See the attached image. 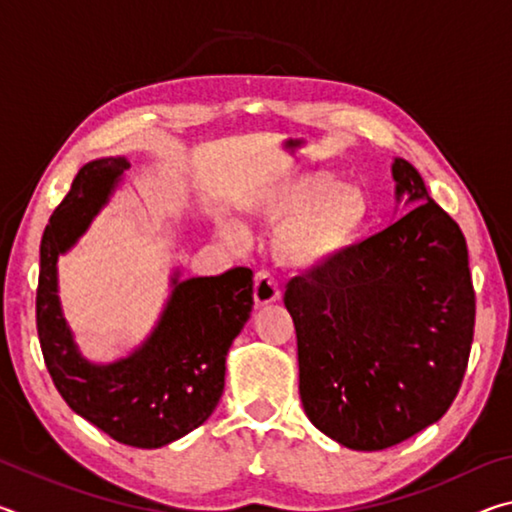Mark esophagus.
Wrapping results in <instances>:
<instances>
[{
	"label": "esophagus",
	"mask_w": 512,
	"mask_h": 512,
	"mask_svg": "<svg viewBox=\"0 0 512 512\" xmlns=\"http://www.w3.org/2000/svg\"><path fill=\"white\" fill-rule=\"evenodd\" d=\"M253 298L257 307H264L268 302H275L280 298V284H277L275 277L268 271H259L255 275V284H253Z\"/></svg>",
	"instance_id": "esophagus-1"
}]
</instances>
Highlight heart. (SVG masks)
I'll return each mask as SVG.
<instances>
[{"label":"heart","instance_id":"heart-1","mask_svg":"<svg viewBox=\"0 0 512 512\" xmlns=\"http://www.w3.org/2000/svg\"><path fill=\"white\" fill-rule=\"evenodd\" d=\"M253 214L275 232V257L296 271L325 266L363 241L372 225L370 196L359 187H341L323 173H300L257 198ZM225 235L244 244L246 232L235 223Z\"/></svg>","mask_w":512,"mask_h":512}]
</instances>
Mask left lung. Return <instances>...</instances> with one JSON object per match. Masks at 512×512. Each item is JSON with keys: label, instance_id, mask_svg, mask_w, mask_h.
Here are the masks:
<instances>
[{"label": "left lung", "instance_id": "1", "mask_svg": "<svg viewBox=\"0 0 512 512\" xmlns=\"http://www.w3.org/2000/svg\"><path fill=\"white\" fill-rule=\"evenodd\" d=\"M393 178L397 196L420 203L284 291L307 418L359 452L393 447L443 418L474 339L461 228L413 164L397 158Z\"/></svg>", "mask_w": 512, "mask_h": 512}]
</instances>
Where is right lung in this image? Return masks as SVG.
<instances>
[{
    "instance_id": "obj_1",
    "label": "right lung",
    "mask_w": 512,
    "mask_h": 512,
    "mask_svg": "<svg viewBox=\"0 0 512 512\" xmlns=\"http://www.w3.org/2000/svg\"><path fill=\"white\" fill-rule=\"evenodd\" d=\"M124 158L85 164L51 214L40 241L36 293L38 339L47 370L69 409L117 443L153 449L183 438L221 400L225 354L253 309V271L173 280L158 327L133 357L92 366L72 341L56 296V259L81 237L106 203Z\"/></svg>"
}]
</instances>
